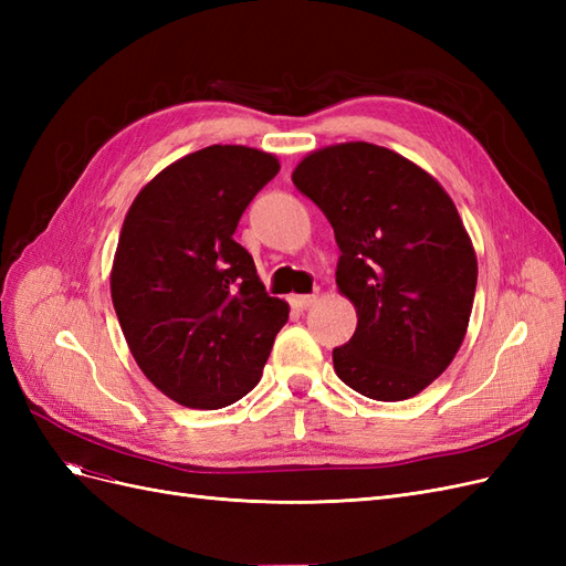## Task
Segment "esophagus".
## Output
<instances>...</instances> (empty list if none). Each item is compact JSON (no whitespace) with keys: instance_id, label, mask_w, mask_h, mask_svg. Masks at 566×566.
<instances>
[{"instance_id":"obj_1","label":"esophagus","mask_w":566,"mask_h":566,"mask_svg":"<svg viewBox=\"0 0 566 566\" xmlns=\"http://www.w3.org/2000/svg\"><path fill=\"white\" fill-rule=\"evenodd\" d=\"M314 302H316V295H293V297H290V306H293V310H297V312L310 310Z\"/></svg>"}]
</instances>
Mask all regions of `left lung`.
<instances>
[{"label": "left lung", "mask_w": 566, "mask_h": 566, "mask_svg": "<svg viewBox=\"0 0 566 566\" xmlns=\"http://www.w3.org/2000/svg\"><path fill=\"white\" fill-rule=\"evenodd\" d=\"M293 184L328 217L335 281L356 306V333L333 349L337 378L375 401L416 397L453 361L472 314L476 256L453 200L366 142L312 153Z\"/></svg>", "instance_id": "1"}]
</instances>
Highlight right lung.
Masks as SVG:
<instances>
[{"label": "right lung", "mask_w": 566, "mask_h": 566, "mask_svg": "<svg viewBox=\"0 0 566 566\" xmlns=\"http://www.w3.org/2000/svg\"><path fill=\"white\" fill-rule=\"evenodd\" d=\"M256 148L208 146L144 186L125 217L111 295L146 378L188 408H224L260 382L287 304L269 297L233 241L252 198L279 175Z\"/></svg>", "instance_id": "add662e5"}]
</instances>
